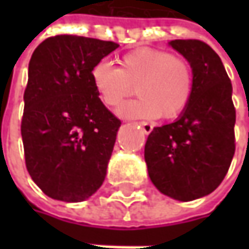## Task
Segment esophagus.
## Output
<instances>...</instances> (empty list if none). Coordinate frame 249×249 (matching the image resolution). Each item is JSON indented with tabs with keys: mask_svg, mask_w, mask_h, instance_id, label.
I'll list each match as a JSON object with an SVG mask.
<instances>
[{
	"mask_svg": "<svg viewBox=\"0 0 249 249\" xmlns=\"http://www.w3.org/2000/svg\"><path fill=\"white\" fill-rule=\"evenodd\" d=\"M139 124L142 127V131H144L145 134H149V133L152 131V126H151L149 123H147V122H140Z\"/></svg>",
	"mask_w": 249,
	"mask_h": 249,
	"instance_id": "34e87169",
	"label": "esophagus"
}]
</instances>
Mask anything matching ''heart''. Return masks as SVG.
<instances>
[{"mask_svg":"<svg viewBox=\"0 0 249 249\" xmlns=\"http://www.w3.org/2000/svg\"><path fill=\"white\" fill-rule=\"evenodd\" d=\"M120 68L100 61L91 69V83L101 101L116 108L137 86L140 98L124 104L123 118H177L193 94V72L186 59L155 48H139L120 58Z\"/></svg>","mask_w":249,"mask_h":249,"instance_id":"heart-1","label":"heart"}]
</instances>
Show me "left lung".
<instances>
[{
	"label": "left lung",
	"instance_id": "obj_1",
	"mask_svg": "<svg viewBox=\"0 0 249 249\" xmlns=\"http://www.w3.org/2000/svg\"><path fill=\"white\" fill-rule=\"evenodd\" d=\"M169 45L193 69V94L178 119L149 133L144 158L149 178L162 194L193 201L215 191L234 157L233 87L208 44L173 40Z\"/></svg>",
	"mask_w": 249,
	"mask_h": 249
}]
</instances>
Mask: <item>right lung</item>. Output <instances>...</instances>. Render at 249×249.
I'll return each mask as SVG.
<instances>
[{"label": "right lung", "mask_w": 249, "mask_h": 249, "mask_svg": "<svg viewBox=\"0 0 249 249\" xmlns=\"http://www.w3.org/2000/svg\"><path fill=\"white\" fill-rule=\"evenodd\" d=\"M119 44L61 34L29 62L22 140L29 175L45 196L82 202L104 183L120 120L91 83V69Z\"/></svg>", "instance_id": "add662e5"}]
</instances>
